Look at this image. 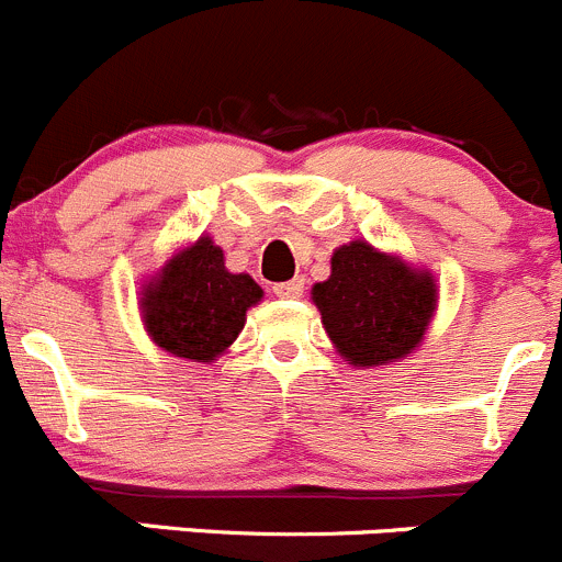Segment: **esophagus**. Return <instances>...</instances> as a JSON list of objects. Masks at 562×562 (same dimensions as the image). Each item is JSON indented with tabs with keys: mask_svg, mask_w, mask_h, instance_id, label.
<instances>
[{
	"mask_svg": "<svg viewBox=\"0 0 562 562\" xmlns=\"http://www.w3.org/2000/svg\"><path fill=\"white\" fill-rule=\"evenodd\" d=\"M273 294H276V297H281V300H297L300 294H303V281L292 279V281L276 283Z\"/></svg>",
	"mask_w": 562,
	"mask_h": 562,
	"instance_id": "obj_1",
	"label": "esophagus"
}]
</instances>
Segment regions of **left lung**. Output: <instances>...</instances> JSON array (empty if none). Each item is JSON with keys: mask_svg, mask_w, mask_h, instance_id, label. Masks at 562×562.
I'll return each mask as SVG.
<instances>
[{"mask_svg": "<svg viewBox=\"0 0 562 562\" xmlns=\"http://www.w3.org/2000/svg\"><path fill=\"white\" fill-rule=\"evenodd\" d=\"M311 300L333 347L352 366H387L424 341L437 308L435 276L352 240L333 251L330 279Z\"/></svg>", "mask_w": 562, "mask_h": 562, "instance_id": "1", "label": "left lung"}]
</instances>
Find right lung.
Here are the masks:
<instances>
[{"instance_id":"1","label":"right lung","mask_w":562,"mask_h":562,"mask_svg":"<svg viewBox=\"0 0 562 562\" xmlns=\"http://www.w3.org/2000/svg\"><path fill=\"white\" fill-rule=\"evenodd\" d=\"M262 300L248 273H229L210 237L182 248L144 283L142 316L149 338L175 358L213 363L240 336L246 311Z\"/></svg>"}]
</instances>
